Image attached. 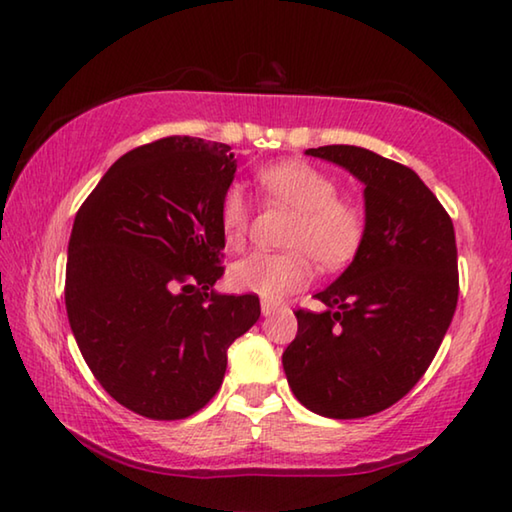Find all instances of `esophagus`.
<instances>
[{
    "instance_id": "34e87169",
    "label": "esophagus",
    "mask_w": 512,
    "mask_h": 512,
    "mask_svg": "<svg viewBox=\"0 0 512 512\" xmlns=\"http://www.w3.org/2000/svg\"><path fill=\"white\" fill-rule=\"evenodd\" d=\"M280 309L277 305H273V302H268V300H262V314L264 316H271V314H275V311Z\"/></svg>"
}]
</instances>
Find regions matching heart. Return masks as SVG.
I'll use <instances>...</instances> for the list:
<instances>
[{
    "label": "heart",
    "instance_id": "heart-1",
    "mask_svg": "<svg viewBox=\"0 0 512 512\" xmlns=\"http://www.w3.org/2000/svg\"><path fill=\"white\" fill-rule=\"evenodd\" d=\"M257 187L266 201L296 212L284 235L287 253H255L230 271L232 289L255 293L264 300H282L300 291L311 277V262L323 271L352 262L366 237V214L357 203L339 196V185L314 164L284 160L257 171ZM219 223L225 246L246 244L250 207L237 185L221 196Z\"/></svg>",
    "mask_w": 512,
    "mask_h": 512
}]
</instances>
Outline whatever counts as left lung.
<instances>
[{
	"label": "left lung",
	"mask_w": 512,
	"mask_h": 512,
	"mask_svg": "<svg viewBox=\"0 0 512 512\" xmlns=\"http://www.w3.org/2000/svg\"><path fill=\"white\" fill-rule=\"evenodd\" d=\"M307 155L361 180L366 237L339 280L316 293L323 314L296 311L298 334L282 366L309 411L366 418L402 400L445 339L458 302L454 223L400 162L348 144Z\"/></svg>",
	"instance_id": "obj_1"
}]
</instances>
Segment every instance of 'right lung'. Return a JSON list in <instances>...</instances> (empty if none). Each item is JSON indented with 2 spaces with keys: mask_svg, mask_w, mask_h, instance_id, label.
<instances>
[{
  "mask_svg": "<svg viewBox=\"0 0 512 512\" xmlns=\"http://www.w3.org/2000/svg\"><path fill=\"white\" fill-rule=\"evenodd\" d=\"M237 171L228 144L164 137L112 164L76 212L65 307L92 375L151 420H183L221 388L228 348L259 298L221 296L219 205Z\"/></svg>",
  "mask_w": 512,
  "mask_h": 512,
  "instance_id": "1",
  "label": "right lung"
}]
</instances>
